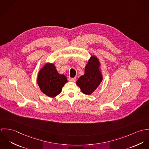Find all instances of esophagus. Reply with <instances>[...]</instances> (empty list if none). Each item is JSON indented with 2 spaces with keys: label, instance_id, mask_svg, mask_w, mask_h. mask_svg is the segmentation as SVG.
<instances>
[{
  "label": "esophagus",
  "instance_id": "obj_1",
  "mask_svg": "<svg viewBox=\"0 0 149 149\" xmlns=\"http://www.w3.org/2000/svg\"><path fill=\"white\" fill-rule=\"evenodd\" d=\"M68 79H69L70 81H71V82H75L76 81V80H77L76 78H69Z\"/></svg>",
  "mask_w": 149,
  "mask_h": 149
}]
</instances>
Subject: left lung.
<instances>
[{"mask_svg":"<svg viewBox=\"0 0 149 149\" xmlns=\"http://www.w3.org/2000/svg\"><path fill=\"white\" fill-rule=\"evenodd\" d=\"M100 62L97 56L93 55L86 65L84 74L77 80V84L86 95H91L103 80L100 70Z\"/></svg>","mask_w":149,"mask_h":149,"instance_id":"obj_1","label":"left lung"}]
</instances>
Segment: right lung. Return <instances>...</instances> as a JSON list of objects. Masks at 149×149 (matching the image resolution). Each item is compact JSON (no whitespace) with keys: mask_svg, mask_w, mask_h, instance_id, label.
Returning a JSON list of instances; mask_svg holds the SVG:
<instances>
[{"mask_svg":"<svg viewBox=\"0 0 149 149\" xmlns=\"http://www.w3.org/2000/svg\"><path fill=\"white\" fill-rule=\"evenodd\" d=\"M67 82L66 77L59 74L52 63H46L40 70L38 75L37 83L41 91L51 98L59 94Z\"/></svg>","mask_w":149,"mask_h":149,"instance_id":"1","label":"right lung"}]
</instances>
